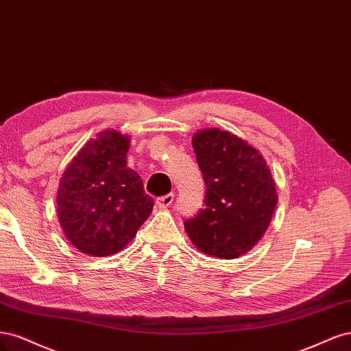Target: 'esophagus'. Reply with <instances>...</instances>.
Masks as SVG:
<instances>
[{
  "mask_svg": "<svg viewBox=\"0 0 351 351\" xmlns=\"http://www.w3.org/2000/svg\"><path fill=\"white\" fill-rule=\"evenodd\" d=\"M173 198H175V194H173V192H171V194L157 198L156 199V204H157V207H159V208H167L173 202Z\"/></svg>",
  "mask_w": 351,
  "mask_h": 351,
  "instance_id": "34e87169",
  "label": "esophagus"
}]
</instances>
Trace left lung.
Returning a JSON list of instances; mask_svg holds the SVG:
<instances>
[{"label":"left lung","instance_id":"obj_1","mask_svg":"<svg viewBox=\"0 0 351 351\" xmlns=\"http://www.w3.org/2000/svg\"><path fill=\"white\" fill-rule=\"evenodd\" d=\"M192 147L206 182V207L184 221L201 252L233 259L250 252L268 229L277 206L276 182L263 154L219 128L194 134Z\"/></svg>","mask_w":351,"mask_h":351}]
</instances>
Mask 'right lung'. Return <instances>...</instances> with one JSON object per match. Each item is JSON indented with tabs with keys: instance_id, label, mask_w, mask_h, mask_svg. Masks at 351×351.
I'll use <instances>...</instances> for the list:
<instances>
[{
	"instance_id": "1",
	"label": "right lung",
	"mask_w": 351,
	"mask_h": 351,
	"mask_svg": "<svg viewBox=\"0 0 351 351\" xmlns=\"http://www.w3.org/2000/svg\"><path fill=\"white\" fill-rule=\"evenodd\" d=\"M131 138L115 130L90 138L66 166L56 194L61 229L75 250L90 256L122 251L149 219L154 201L127 166Z\"/></svg>"
}]
</instances>
